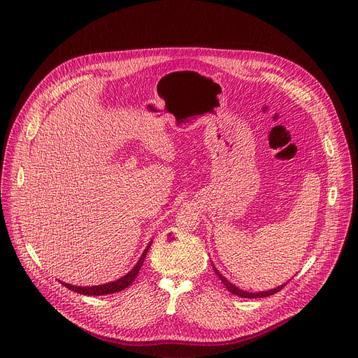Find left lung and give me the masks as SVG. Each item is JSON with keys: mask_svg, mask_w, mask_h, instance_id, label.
<instances>
[{"mask_svg": "<svg viewBox=\"0 0 358 358\" xmlns=\"http://www.w3.org/2000/svg\"><path fill=\"white\" fill-rule=\"evenodd\" d=\"M213 269H214V272H216V275L219 276V279L223 282V285L224 287L227 288V291L229 292H231L233 295H237V296H241V298H265V296H271V295H273V294H276V292H279L285 285L287 283H283V285H280V287H278V288H275V289H271V291H265V292H256V294H253V292H248V291H243V289H241V288H237V287H234V285H231L217 269H216V266H213Z\"/></svg>", "mask_w": 358, "mask_h": 358, "instance_id": "1", "label": "left lung"}]
</instances>
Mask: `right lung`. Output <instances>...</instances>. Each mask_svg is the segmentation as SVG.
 <instances>
[{
    "mask_svg": "<svg viewBox=\"0 0 358 358\" xmlns=\"http://www.w3.org/2000/svg\"><path fill=\"white\" fill-rule=\"evenodd\" d=\"M150 246H151V243L147 246L144 253L141 255L138 264L125 276L119 278V279H116L113 282H109V283H105V285H96V287H75V285H69V283H64V282H62V285H64V287L67 289H70V291H75V292L82 294V295H93V296L94 295H108V294H115V292L122 291V289L128 288L129 285L135 280V278H136L142 264H144V260H145V256H147V252H148Z\"/></svg>",
    "mask_w": 358,
    "mask_h": 358,
    "instance_id": "add662e5",
    "label": "right lung"
}]
</instances>
